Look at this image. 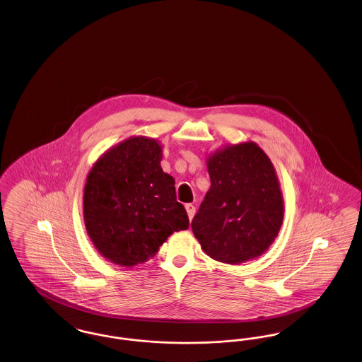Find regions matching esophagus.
Returning a JSON list of instances; mask_svg holds the SVG:
<instances>
[{
    "label": "esophagus",
    "instance_id": "34e87169",
    "mask_svg": "<svg viewBox=\"0 0 362 362\" xmlns=\"http://www.w3.org/2000/svg\"><path fill=\"white\" fill-rule=\"evenodd\" d=\"M185 207H186V211H187L189 220H192V217L195 214V207H194V205H191V204H187Z\"/></svg>",
    "mask_w": 362,
    "mask_h": 362
}]
</instances>
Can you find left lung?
<instances>
[{"label": "left lung", "instance_id": "left-lung-1", "mask_svg": "<svg viewBox=\"0 0 362 362\" xmlns=\"http://www.w3.org/2000/svg\"><path fill=\"white\" fill-rule=\"evenodd\" d=\"M210 189L191 228L214 260L240 264L258 258L276 240L284 197L276 168L258 144H229L207 155Z\"/></svg>", "mask_w": 362, "mask_h": 362}]
</instances>
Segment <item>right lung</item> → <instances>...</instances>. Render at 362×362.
I'll return each instance as SVG.
<instances>
[{
    "label": "right lung",
    "instance_id": "add662e5",
    "mask_svg": "<svg viewBox=\"0 0 362 362\" xmlns=\"http://www.w3.org/2000/svg\"><path fill=\"white\" fill-rule=\"evenodd\" d=\"M163 145L133 136L105 151L86 176L84 223L103 258L133 267L153 258L173 232L189 228L175 180L160 163Z\"/></svg>",
    "mask_w": 362,
    "mask_h": 362
}]
</instances>
